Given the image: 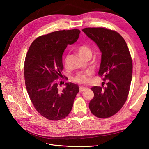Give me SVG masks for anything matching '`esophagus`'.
I'll return each instance as SVG.
<instances>
[{"instance_id":"34e87169","label":"esophagus","mask_w":149,"mask_h":149,"mask_svg":"<svg viewBox=\"0 0 149 149\" xmlns=\"http://www.w3.org/2000/svg\"><path fill=\"white\" fill-rule=\"evenodd\" d=\"M86 88H84V87H79V91L80 92H82V91H84V90H86Z\"/></svg>"}]
</instances>
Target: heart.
I'll return each mask as SVG.
<instances>
[{"instance_id":"heart-1","label":"heart","mask_w":149,"mask_h":149,"mask_svg":"<svg viewBox=\"0 0 149 149\" xmlns=\"http://www.w3.org/2000/svg\"><path fill=\"white\" fill-rule=\"evenodd\" d=\"M78 53L83 58H86V56H91V50L89 47L86 45H82L79 47ZM91 73H79L74 77V81L81 84H87L90 82Z\"/></svg>"}]
</instances>
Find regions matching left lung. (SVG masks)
<instances>
[{
    "instance_id": "1",
    "label": "left lung",
    "mask_w": 149,
    "mask_h": 149,
    "mask_svg": "<svg viewBox=\"0 0 149 149\" xmlns=\"http://www.w3.org/2000/svg\"><path fill=\"white\" fill-rule=\"evenodd\" d=\"M82 31L102 53L99 75L107 81L105 87L91 88L94 97L89 104L90 109L97 117L108 118L119 111L127 99L132 75L130 52L124 39L115 31L104 27H88Z\"/></svg>"
}]
</instances>
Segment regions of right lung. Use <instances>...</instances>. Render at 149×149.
<instances>
[{
    "mask_svg": "<svg viewBox=\"0 0 149 149\" xmlns=\"http://www.w3.org/2000/svg\"><path fill=\"white\" fill-rule=\"evenodd\" d=\"M81 31L63 30L40 36L31 44L24 63L26 86L34 107L50 120H60L70 113L78 85L66 83L59 90L56 79L63 77L62 56L68 45L77 42Z\"/></svg>",
    "mask_w": 149,
    "mask_h": 149,
    "instance_id": "1",
    "label": "right lung"
}]
</instances>
